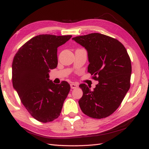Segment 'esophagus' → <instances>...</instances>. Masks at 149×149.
<instances>
[{
	"instance_id": "34e87169",
	"label": "esophagus",
	"mask_w": 149,
	"mask_h": 149,
	"mask_svg": "<svg viewBox=\"0 0 149 149\" xmlns=\"http://www.w3.org/2000/svg\"><path fill=\"white\" fill-rule=\"evenodd\" d=\"M70 86H71V89H75V88L78 87V85L77 84L73 83H71V84H70Z\"/></svg>"
}]
</instances>
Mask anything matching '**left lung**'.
I'll use <instances>...</instances> for the list:
<instances>
[{"instance_id": "obj_1", "label": "left lung", "mask_w": 149, "mask_h": 149, "mask_svg": "<svg viewBox=\"0 0 149 149\" xmlns=\"http://www.w3.org/2000/svg\"><path fill=\"white\" fill-rule=\"evenodd\" d=\"M72 40L86 49L88 72L99 81L93 91L79 85L83 93L79 107L90 118H106L118 109L130 88L132 66L127 52L118 40L98 33Z\"/></svg>"}]
</instances>
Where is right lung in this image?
Segmentation results:
<instances>
[{
    "mask_svg": "<svg viewBox=\"0 0 149 149\" xmlns=\"http://www.w3.org/2000/svg\"><path fill=\"white\" fill-rule=\"evenodd\" d=\"M71 35H39L22 46L12 62V83L25 107L32 117L48 123L60 115L70 90L66 81L55 84L49 73L58 65V48Z\"/></svg>",
    "mask_w": 149,
    "mask_h": 149,
    "instance_id": "right-lung-1",
    "label": "right lung"
}]
</instances>
